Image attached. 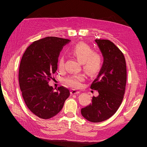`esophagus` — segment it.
I'll return each instance as SVG.
<instances>
[{
    "label": "esophagus",
    "instance_id": "1",
    "mask_svg": "<svg viewBox=\"0 0 147 147\" xmlns=\"http://www.w3.org/2000/svg\"><path fill=\"white\" fill-rule=\"evenodd\" d=\"M70 93H71V95H74V94H79L80 93V91L76 90H75V89H73V90H71Z\"/></svg>",
    "mask_w": 147,
    "mask_h": 147
}]
</instances>
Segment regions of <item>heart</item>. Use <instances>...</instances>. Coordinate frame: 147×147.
Returning a JSON list of instances; mask_svg holds the SVG:
<instances>
[{
    "label": "heart",
    "mask_w": 147,
    "mask_h": 147,
    "mask_svg": "<svg viewBox=\"0 0 147 147\" xmlns=\"http://www.w3.org/2000/svg\"><path fill=\"white\" fill-rule=\"evenodd\" d=\"M71 55L82 63L83 68L89 76L95 75L101 67L102 57L99 53L93 52L90 46L83 42L76 44L70 50ZM65 60L63 56H60L58 59V67L62 70L64 68ZM83 74L69 76L65 79V83L69 86L79 88L82 82L85 79Z\"/></svg>",
    "instance_id": "b5f03b06"
}]
</instances>
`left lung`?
<instances>
[{
  "label": "left lung",
  "instance_id": "left-lung-1",
  "mask_svg": "<svg viewBox=\"0 0 147 147\" xmlns=\"http://www.w3.org/2000/svg\"><path fill=\"white\" fill-rule=\"evenodd\" d=\"M104 57L102 66L90 89L98 90L92 103L81 110L82 116L99 123L110 118L121 105L127 80L126 64L122 52L109 40L96 39Z\"/></svg>",
  "mask_w": 147,
  "mask_h": 147
}]
</instances>
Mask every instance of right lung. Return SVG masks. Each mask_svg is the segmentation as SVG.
Segmentation results:
<instances>
[{"mask_svg": "<svg viewBox=\"0 0 147 147\" xmlns=\"http://www.w3.org/2000/svg\"><path fill=\"white\" fill-rule=\"evenodd\" d=\"M68 39L46 37L34 41L22 55L18 79L22 96L28 109L36 116L48 119L63 109L69 91L63 86L56 92L48 83L58 68V59Z\"/></svg>", "mask_w": 147, "mask_h": 147, "instance_id": "add662e5", "label": "right lung"}]
</instances>
